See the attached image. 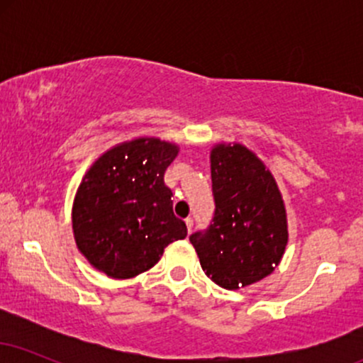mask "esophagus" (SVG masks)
<instances>
[{
  "label": "esophagus",
  "mask_w": 363,
  "mask_h": 363,
  "mask_svg": "<svg viewBox=\"0 0 363 363\" xmlns=\"http://www.w3.org/2000/svg\"><path fill=\"white\" fill-rule=\"evenodd\" d=\"M186 225H187V230H193V225H194V220L193 218H191V216H187V218H186Z\"/></svg>",
  "instance_id": "34e87169"
}]
</instances>
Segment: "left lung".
I'll return each instance as SVG.
<instances>
[{
  "label": "left lung",
  "instance_id": "8db88e82",
  "mask_svg": "<svg viewBox=\"0 0 363 363\" xmlns=\"http://www.w3.org/2000/svg\"><path fill=\"white\" fill-rule=\"evenodd\" d=\"M211 189L213 218L189 237L203 272L227 290L272 274L289 240L285 206L272 172L242 145H216Z\"/></svg>",
  "mask_w": 363,
  "mask_h": 363
}]
</instances>
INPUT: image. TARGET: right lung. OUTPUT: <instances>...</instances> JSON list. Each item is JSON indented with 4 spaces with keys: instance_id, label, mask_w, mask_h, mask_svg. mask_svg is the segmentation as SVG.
<instances>
[{
    "instance_id": "right-lung-1",
    "label": "right lung",
    "mask_w": 363,
    "mask_h": 363,
    "mask_svg": "<svg viewBox=\"0 0 363 363\" xmlns=\"http://www.w3.org/2000/svg\"><path fill=\"white\" fill-rule=\"evenodd\" d=\"M179 148L157 138L118 145L91 165L73 203V232L90 264L111 278L155 266L164 249L186 239L164 174Z\"/></svg>"
}]
</instances>
